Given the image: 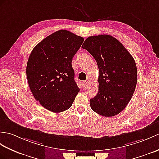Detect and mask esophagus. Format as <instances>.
<instances>
[{"mask_svg":"<svg viewBox=\"0 0 159 159\" xmlns=\"http://www.w3.org/2000/svg\"><path fill=\"white\" fill-rule=\"evenodd\" d=\"M89 84V80H84L83 82V85L84 86V87H87V85Z\"/></svg>","mask_w":159,"mask_h":159,"instance_id":"34e87169","label":"esophagus"}]
</instances>
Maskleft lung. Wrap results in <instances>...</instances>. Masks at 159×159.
I'll use <instances>...</instances> for the list:
<instances>
[{
    "mask_svg": "<svg viewBox=\"0 0 159 159\" xmlns=\"http://www.w3.org/2000/svg\"><path fill=\"white\" fill-rule=\"evenodd\" d=\"M82 48L91 54L99 68V90L90 99L91 108L103 116H115L127 106L135 89L134 59L119 40L108 34L89 36Z\"/></svg>",
    "mask_w": 159,
    "mask_h": 159,
    "instance_id": "1",
    "label": "left lung"
}]
</instances>
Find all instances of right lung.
<instances>
[{"label": "right lung", "instance_id": "obj_1", "mask_svg": "<svg viewBox=\"0 0 159 159\" xmlns=\"http://www.w3.org/2000/svg\"><path fill=\"white\" fill-rule=\"evenodd\" d=\"M83 41L81 36L60 30L44 39L30 55V89L36 100L49 111L58 113L70 108L80 91L72 61Z\"/></svg>", "mask_w": 159, "mask_h": 159}]
</instances>
